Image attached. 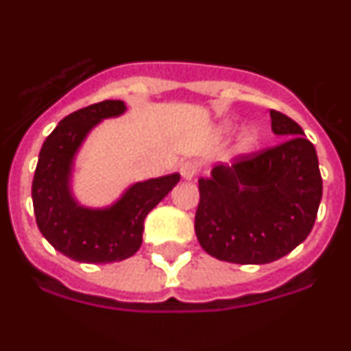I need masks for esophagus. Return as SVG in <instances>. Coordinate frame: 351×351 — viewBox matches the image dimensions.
Listing matches in <instances>:
<instances>
[{"instance_id": "obj_1", "label": "esophagus", "mask_w": 351, "mask_h": 351, "mask_svg": "<svg viewBox=\"0 0 351 351\" xmlns=\"http://www.w3.org/2000/svg\"><path fill=\"white\" fill-rule=\"evenodd\" d=\"M180 175L184 180H194V176L198 175V166L194 162H185L180 166Z\"/></svg>"}]
</instances>
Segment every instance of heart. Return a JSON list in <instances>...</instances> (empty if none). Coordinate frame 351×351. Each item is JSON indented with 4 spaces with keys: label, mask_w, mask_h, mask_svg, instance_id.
Segmentation results:
<instances>
[{
    "label": "heart",
    "mask_w": 351,
    "mask_h": 351,
    "mask_svg": "<svg viewBox=\"0 0 351 351\" xmlns=\"http://www.w3.org/2000/svg\"><path fill=\"white\" fill-rule=\"evenodd\" d=\"M219 132H221V134H232V132H234V126H232L230 123H225V125L219 128ZM257 143H258L257 132L246 130L243 135H241L239 144H237V149H239V152H243V153H250V152H253V149H255Z\"/></svg>",
    "instance_id": "b5f03b06"
}]
</instances>
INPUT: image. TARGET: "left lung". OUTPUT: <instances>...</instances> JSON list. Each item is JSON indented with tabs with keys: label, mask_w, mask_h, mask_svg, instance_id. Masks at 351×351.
<instances>
[{
	"label": "left lung",
	"mask_w": 351,
	"mask_h": 351,
	"mask_svg": "<svg viewBox=\"0 0 351 351\" xmlns=\"http://www.w3.org/2000/svg\"><path fill=\"white\" fill-rule=\"evenodd\" d=\"M282 144L232 166L217 164L199 178L194 230L202 248L225 262L267 264L307 239L319 208L323 180L314 144L302 126L271 110Z\"/></svg>",
	"instance_id": "obj_1"
}]
</instances>
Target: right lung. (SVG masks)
<instances>
[{"label":"right lung","mask_w":351,"mask_h":351,"mask_svg":"<svg viewBox=\"0 0 351 351\" xmlns=\"http://www.w3.org/2000/svg\"><path fill=\"white\" fill-rule=\"evenodd\" d=\"M126 112L125 101L105 99L73 112L46 137L32 184L40 234L53 248L76 262L108 264L132 257L143 243L144 219L178 184L180 175L135 182L103 208L84 207L71 189L76 153L94 126Z\"/></svg>","instance_id":"add662e5"}]
</instances>
